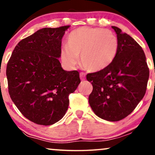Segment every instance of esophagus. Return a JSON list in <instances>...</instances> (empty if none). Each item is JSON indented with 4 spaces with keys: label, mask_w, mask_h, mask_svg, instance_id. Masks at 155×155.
Here are the masks:
<instances>
[{
    "label": "esophagus",
    "mask_w": 155,
    "mask_h": 155,
    "mask_svg": "<svg viewBox=\"0 0 155 155\" xmlns=\"http://www.w3.org/2000/svg\"><path fill=\"white\" fill-rule=\"evenodd\" d=\"M84 77H85V74L83 72L80 73V78H81V80H84Z\"/></svg>",
    "instance_id": "34e87169"
}]
</instances>
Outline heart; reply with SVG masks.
Listing matches in <instances>:
<instances>
[{
    "label": "heart",
    "instance_id": "heart-1",
    "mask_svg": "<svg viewBox=\"0 0 155 155\" xmlns=\"http://www.w3.org/2000/svg\"><path fill=\"white\" fill-rule=\"evenodd\" d=\"M119 49L117 35L108 29L81 27L73 31L67 38V46L62 47L60 57L69 67L79 63L91 71H100L109 66Z\"/></svg>",
    "mask_w": 155,
    "mask_h": 155
}]
</instances>
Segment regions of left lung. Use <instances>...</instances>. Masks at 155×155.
Returning a JSON list of instances; mask_svg holds the SVG:
<instances>
[{"instance_id": "1", "label": "left lung", "mask_w": 155, "mask_h": 155, "mask_svg": "<svg viewBox=\"0 0 155 155\" xmlns=\"http://www.w3.org/2000/svg\"><path fill=\"white\" fill-rule=\"evenodd\" d=\"M119 41L117 57L108 68L87 75L92 83L89 104L103 120L117 122L125 118L142 100L149 76L144 51L132 37L115 26Z\"/></svg>"}]
</instances>
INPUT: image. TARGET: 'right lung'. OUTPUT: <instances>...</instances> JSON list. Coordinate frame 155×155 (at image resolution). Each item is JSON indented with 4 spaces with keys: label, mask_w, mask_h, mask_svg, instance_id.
Returning a JSON list of instances; mask_svg holds the SVG:
<instances>
[{
    "label": "right lung",
    "mask_w": 155,
    "mask_h": 155,
    "mask_svg": "<svg viewBox=\"0 0 155 155\" xmlns=\"http://www.w3.org/2000/svg\"><path fill=\"white\" fill-rule=\"evenodd\" d=\"M69 27L42 28L22 39L7 64L11 98L23 116L35 124L51 125L61 120L69 95L81 82L79 73L64 71L58 60Z\"/></svg>",
    "instance_id": "1"
}]
</instances>
